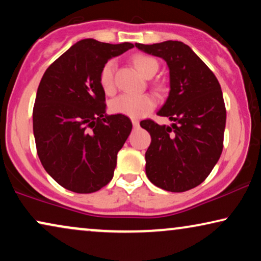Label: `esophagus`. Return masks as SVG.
<instances>
[{"mask_svg": "<svg viewBox=\"0 0 261 261\" xmlns=\"http://www.w3.org/2000/svg\"><path fill=\"white\" fill-rule=\"evenodd\" d=\"M132 123H133V127L134 128H138L139 127V121L138 120H132Z\"/></svg>", "mask_w": 261, "mask_h": 261, "instance_id": "34e87169", "label": "esophagus"}]
</instances>
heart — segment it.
Wrapping results in <instances>:
<instances>
[{"mask_svg": "<svg viewBox=\"0 0 261 261\" xmlns=\"http://www.w3.org/2000/svg\"><path fill=\"white\" fill-rule=\"evenodd\" d=\"M133 64L139 72L146 78L151 73H155L158 70V63L148 56H135L133 58ZM114 72H115V62L109 60L103 65L101 73H99V84L106 94H112L115 89ZM154 98L147 94H123L114 98L110 102L109 107L114 114H120V115L132 117V119H140L149 110L154 108Z\"/></svg>", "mask_w": 261, "mask_h": 261, "instance_id": "obj_1", "label": "heart"}]
</instances>
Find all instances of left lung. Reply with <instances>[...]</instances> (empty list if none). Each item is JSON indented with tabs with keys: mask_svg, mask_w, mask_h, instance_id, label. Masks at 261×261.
I'll return each instance as SVG.
<instances>
[{
	"mask_svg": "<svg viewBox=\"0 0 261 261\" xmlns=\"http://www.w3.org/2000/svg\"><path fill=\"white\" fill-rule=\"evenodd\" d=\"M135 47L163 58L170 71L169 97L156 114L173 123L140 122L152 139L145 154L146 174L164 190L188 191L209 176L222 153L226 107L220 83L184 42L167 40Z\"/></svg>",
	"mask_w": 261,
	"mask_h": 261,
	"instance_id": "left-lung-1",
	"label": "left lung"
}]
</instances>
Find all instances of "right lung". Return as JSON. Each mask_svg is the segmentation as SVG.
Segmentation results:
<instances>
[{"mask_svg": "<svg viewBox=\"0 0 261 261\" xmlns=\"http://www.w3.org/2000/svg\"><path fill=\"white\" fill-rule=\"evenodd\" d=\"M133 47L83 39L41 78L33 108L37 152L46 172L67 190L91 194L112 180L132 122L106 114L99 73L110 58Z\"/></svg>", "mask_w": 261, "mask_h": 261, "instance_id": "obj_1", "label": "right lung"}]
</instances>
